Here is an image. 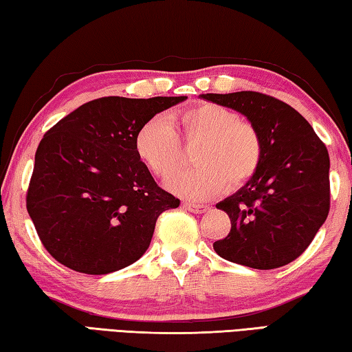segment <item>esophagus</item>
I'll return each instance as SVG.
<instances>
[{"label":"esophagus","instance_id":"34e87169","mask_svg":"<svg viewBox=\"0 0 352 352\" xmlns=\"http://www.w3.org/2000/svg\"><path fill=\"white\" fill-rule=\"evenodd\" d=\"M183 208H184V210H186V211H190V212H194V214H201V212L208 211V206H206V205L190 204V201H184Z\"/></svg>","mask_w":352,"mask_h":352}]
</instances>
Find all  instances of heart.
I'll list each match as a JSON object with an SVG mask.
<instances>
[{
  "label": "heart",
  "mask_w": 352,
  "mask_h": 352,
  "mask_svg": "<svg viewBox=\"0 0 352 352\" xmlns=\"http://www.w3.org/2000/svg\"><path fill=\"white\" fill-rule=\"evenodd\" d=\"M183 141L200 144L194 153L197 168L177 175L168 188L183 197L206 200L222 194L228 186L236 190L258 174L264 141L253 122L241 119L228 107L201 102L175 116ZM136 157L153 175L169 178L184 164L178 135L163 116L147 119L133 138Z\"/></svg>",
  "instance_id": "obj_1"
}]
</instances>
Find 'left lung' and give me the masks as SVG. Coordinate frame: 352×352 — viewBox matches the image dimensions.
<instances>
[{
  "label": "left lung",
  "instance_id": "1",
  "mask_svg": "<svg viewBox=\"0 0 352 352\" xmlns=\"http://www.w3.org/2000/svg\"><path fill=\"white\" fill-rule=\"evenodd\" d=\"M247 116L264 141L258 174L216 205L231 230L212 243L226 261L272 270L311 245L331 205L329 153L311 124L289 104L258 91L201 94Z\"/></svg>",
  "mask_w": 352,
  "mask_h": 352
}]
</instances>
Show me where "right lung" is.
<instances>
[{"label": "right lung", "instance_id": "right-lung-1", "mask_svg": "<svg viewBox=\"0 0 352 352\" xmlns=\"http://www.w3.org/2000/svg\"><path fill=\"white\" fill-rule=\"evenodd\" d=\"M186 96L90 100L45 133L26 208L43 247L71 270L107 275L138 261L160 214L178 208L136 157L147 119Z\"/></svg>", "mask_w": 352, "mask_h": 352}]
</instances>
